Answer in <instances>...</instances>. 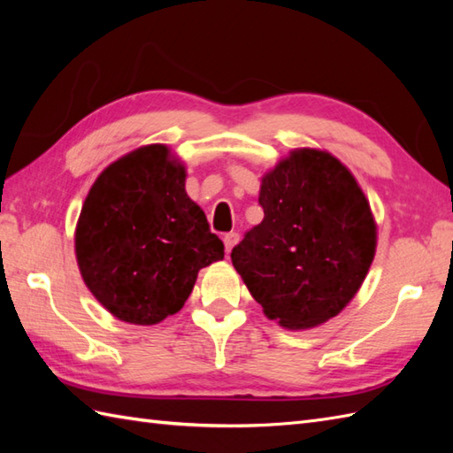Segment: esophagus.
<instances>
[{
  "mask_svg": "<svg viewBox=\"0 0 453 453\" xmlns=\"http://www.w3.org/2000/svg\"><path fill=\"white\" fill-rule=\"evenodd\" d=\"M237 242H239V234H235V232L224 235V245H226V253L227 255L232 253V249L237 245Z\"/></svg>",
  "mask_w": 453,
  "mask_h": 453,
  "instance_id": "34e87169",
  "label": "esophagus"
}]
</instances>
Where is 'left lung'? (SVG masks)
Masks as SVG:
<instances>
[{"instance_id": "obj_1", "label": "left lung", "mask_w": 453, "mask_h": 453, "mask_svg": "<svg viewBox=\"0 0 453 453\" xmlns=\"http://www.w3.org/2000/svg\"><path fill=\"white\" fill-rule=\"evenodd\" d=\"M265 218L232 263L268 319L310 329L339 315L375 255V221L352 173L331 153L294 150L268 171Z\"/></svg>"}]
</instances>
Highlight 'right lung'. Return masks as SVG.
Returning <instances> with one entry per match:
<instances>
[{
    "label": "right lung",
    "instance_id": "add662e5",
    "mask_svg": "<svg viewBox=\"0 0 453 453\" xmlns=\"http://www.w3.org/2000/svg\"><path fill=\"white\" fill-rule=\"evenodd\" d=\"M185 179L169 148L151 143L111 163L83 202L75 227L80 273L120 321L156 325L177 313L200 268L224 258Z\"/></svg>",
    "mask_w": 453,
    "mask_h": 453
}]
</instances>
